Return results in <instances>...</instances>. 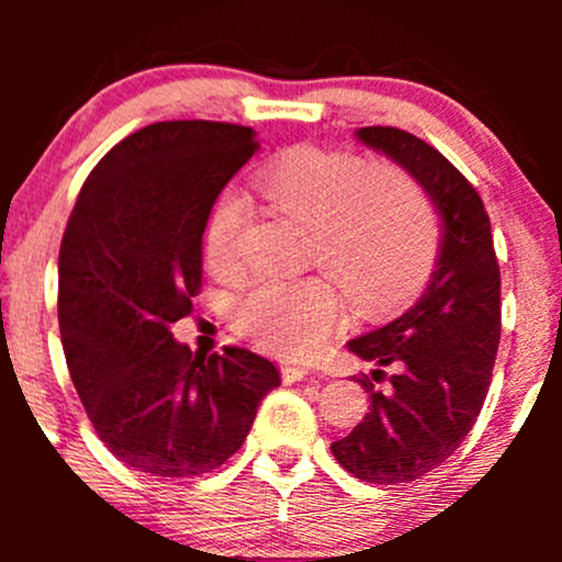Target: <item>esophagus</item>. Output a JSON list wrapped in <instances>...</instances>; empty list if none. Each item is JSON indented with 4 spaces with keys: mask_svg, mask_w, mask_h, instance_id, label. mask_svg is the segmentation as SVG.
Wrapping results in <instances>:
<instances>
[{
    "mask_svg": "<svg viewBox=\"0 0 562 562\" xmlns=\"http://www.w3.org/2000/svg\"><path fill=\"white\" fill-rule=\"evenodd\" d=\"M310 375H313V372L304 370V367H285V370H282V381L285 383H299Z\"/></svg>",
    "mask_w": 562,
    "mask_h": 562,
    "instance_id": "34e87169",
    "label": "esophagus"
}]
</instances>
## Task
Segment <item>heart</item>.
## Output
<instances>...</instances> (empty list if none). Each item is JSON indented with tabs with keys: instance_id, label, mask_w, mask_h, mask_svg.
<instances>
[{
	"instance_id": "b5f03b06",
	"label": "heart",
	"mask_w": 562,
	"mask_h": 562,
	"mask_svg": "<svg viewBox=\"0 0 562 562\" xmlns=\"http://www.w3.org/2000/svg\"><path fill=\"white\" fill-rule=\"evenodd\" d=\"M252 187L274 212L304 225V260L328 271L258 282L239 299L236 328L269 353L307 359L323 348L342 317L338 281L359 307L386 310L418 291L432 271L435 217L396 168L299 144L260 166ZM245 220V203L231 192L209 209L203 258L217 277L239 271Z\"/></svg>"
}]
</instances>
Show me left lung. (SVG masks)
<instances>
[{"label": "left lung", "instance_id": "8db88e82", "mask_svg": "<svg viewBox=\"0 0 562 562\" xmlns=\"http://www.w3.org/2000/svg\"><path fill=\"white\" fill-rule=\"evenodd\" d=\"M359 140L400 162L427 190L443 223L427 291L350 342L372 375L359 383L370 413L331 454L356 479L407 484L438 468L473 429L501 342V266L475 187L435 146L396 127H361ZM395 370L385 375V367ZM387 381L386 390L375 382Z\"/></svg>", "mask_w": 562, "mask_h": 562}]
</instances>
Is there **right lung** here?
Segmentation results:
<instances>
[{
    "label": "right lung",
    "mask_w": 562,
    "mask_h": 562,
    "mask_svg": "<svg viewBox=\"0 0 562 562\" xmlns=\"http://www.w3.org/2000/svg\"><path fill=\"white\" fill-rule=\"evenodd\" d=\"M258 151L252 127L155 122L87 176L59 247V331L100 440L140 473L192 479L245 443L280 372L247 348L192 356L171 323L201 293L203 225Z\"/></svg>",
    "instance_id": "right-lung-1"
}]
</instances>
